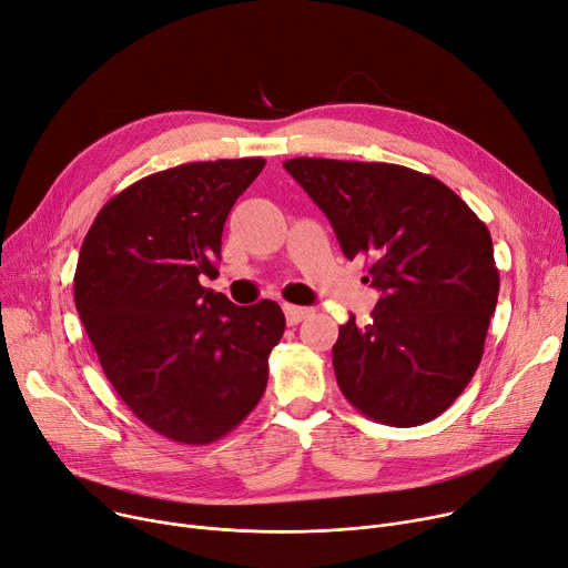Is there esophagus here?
<instances>
[{"label":"esophagus","mask_w":568,"mask_h":568,"mask_svg":"<svg viewBox=\"0 0 568 568\" xmlns=\"http://www.w3.org/2000/svg\"><path fill=\"white\" fill-rule=\"evenodd\" d=\"M314 310L310 307H297V305H284V314H286V323L288 325H297L300 321H305L307 316H312Z\"/></svg>","instance_id":"34e87169"}]
</instances>
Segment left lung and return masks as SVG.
I'll use <instances>...</instances> for the list:
<instances>
[{
  "mask_svg": "<svg viewBox=\"0 0 568 568\" xmlns=\"http://www.w3.org/2000/svg\"><path fill=\"white\" fill-rule=\"evenodd\" d=\"M284 170L369 261L381 300L364 327L339 325L337 385L366 417L419 426L468 387L484 355L499 275L486 224L438 179L389 162L293 158Z\"/></svg>",
  "mask_w": 568,
  "mask_h": 568,
  "instance_id": "left-lung-1",
  "label": "left lung"
}]
</instances>
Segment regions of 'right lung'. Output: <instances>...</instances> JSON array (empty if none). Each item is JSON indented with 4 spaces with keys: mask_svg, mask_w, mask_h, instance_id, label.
<instances>
[{
    "mask_svg": "<svg viewBox=\"0 0 568 568\" xmlns=\"http://www.w3.org/2000/svg\"><path fill=\"white\" fill-rule=\"evenodd\" d=\"M263 158L187 162L132 183L100 209L80 250L75 307L100 366L149 428L209 445L268 385L284 335L273 300L239 307L215 280L222 231Z\"/></svg>",
    "mask_w": 568,
    "mask_h": 568,
    "instance_id": "1",
    "label": "right lung"
}]
</instances>
